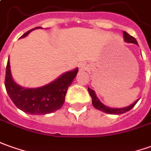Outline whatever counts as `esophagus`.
Instances as JSON below:
<instances>
[{"instance_id": "obj_1", "label": "esophagus", "mask_w": 151, "mask_h": 151, "mask_svg": "<svg viewBox=\"0 0 151 151\" xmlns=\"http://www.w3.org/2000/svg\"><path fill=\"white\" fill-rule=\"evenodd\" d=\"M79 68H80V70H83V69H86V68H87V66H86V64L83 63V64H81V65H80Z\"/></svg>"}]
</instances>
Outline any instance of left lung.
I'll use <instances>...</instances> for the list:
<instances>
[{"mask_svg":"<svg viewBox=\"0 0 151 151\" xmlns=\"http://www.w3.org/2000/svg\"><path fill=\"white\" fill-rule=\"evenodd\" d=\"M123 36H124V40L126 41L127 43H132V44H135V45H138V43L137 41L136 40V39L134 37L131 36L128 33H127L126 31L123 32ZM88 93L90 94V96L92 97V102H93V106L97 109V110L101 111L103 112H106L107 114H114V115H120L123 114L125 112H127L128 111H130L132 108H133V106L136 105L137 103V101H139V99H137L136 101H134L132 104H131L128 106H126V107H122V108H112V107H109L107 106L104 105L102 102H101L98 97H97L95 92L93 91V89H91L90 88H88Z\"/></svg>","mask_w":151,"mask_h":151,"instance_id":"obj_1","label":"left lung"}]
</instances>
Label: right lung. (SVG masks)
<instances>
[{
	"mask_svg": "<svg viewBox=\"0 0 151 151\" xmlns=\"http://www.w3.org/2000/svg\"><path fill=\"white\" fill-rule=\"evenodd\" d=\"M36 29H41V27L29 30L20 38L27 36L32 30ZM78 72V68H77L63 73L50 83L40 88H27L19 86L13 79L10 58H8L5 86L11 101L19 110L32 115L49 114L62 107L68 88L75 78Z\"/></svg>",
	"mask_w": 151,
	"mask_h": 151,
	"instance_id": "1",
	"label": "right lung"
}]
</instances>
